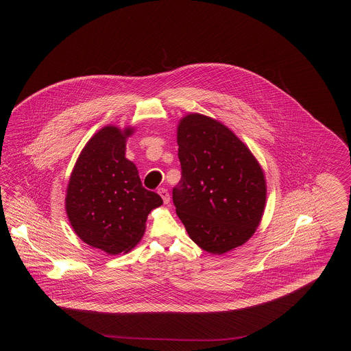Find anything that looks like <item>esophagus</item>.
Wrapping results in <instances>:
<instances>
[{
	"label": "esophagus",
	"instance_id": "1",
	"mask_svg": "<svg viewBox=\"0 0 351 351\" xmlns=\"http://www.w3.org/2000/svg\"><path fill=\"white\" fill-rule=\"evenodd\" d=\"M158 193L160 195V197L163 199V202H165V204H168V202H169V193H168L167 189L160 188V189L158 191Z\"/></svg>",
	"mask_w": 351,
	"mask_h": 351
}]
</instances>
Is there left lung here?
<instances>
[{"mask_svg":"<svg viewBox=\"0 0 351 351\" xmlns=\"http://www.w3.org/2000/svg\"><path fill=\"white\" fill-rule=\"evenodd\" d=\"M178 145L182 180L172 199L189 238L216 255L242 246L266 208L263 168L228 126L200 113L179 121Z\"/></svg>","mask_w":351,"mask_h":351,"instance_id":"obj_1","label":"left lung"}]
</instances>
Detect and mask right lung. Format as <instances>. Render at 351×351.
<instances>
[{
  "label": "right lung",
  "instance_id": "right-lung-1",
  "mask_svg": "<svg viewBox=\"0 0 351 351\" xmlns=\"http://www.w3.org/2000/svg\"><path fill=\"white\" fill-rule=\"evenodd\" d=\"M134 132L133 126H104L84 146L68 180L66 212L73 232L109 255L133 250L151 210L163 204L142 186L138 169L125 156Z\"/></svg>",
  "mask_w": 351,
  "mask_h": 351
}]
</instances>
